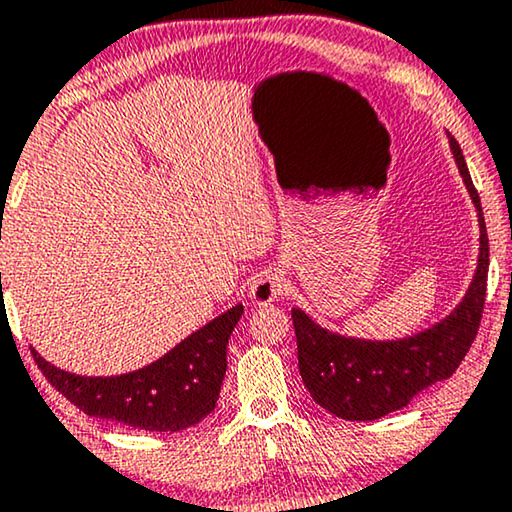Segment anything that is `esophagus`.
Wrapping results in <instances>:
<instances>
[{
	"label": "esophagus",
	"instance_id": "obj_1",
	"mask_svg": "<svg viewBox=\"0 0 512 512\" xmlns=\"http://www.w3.org/2000/svg\"><path fill=\"white\" fill-rule=\"evenodd\" d=\"M285 287H287V283H285L283 273H280L278 269H269V271L259 273V276L253 280V285H250V290H248V297L255 306H271V301L283 297Z\"/></svg>",
	"mask_w": 512,
	"mask_h": 512
}]
</instances>
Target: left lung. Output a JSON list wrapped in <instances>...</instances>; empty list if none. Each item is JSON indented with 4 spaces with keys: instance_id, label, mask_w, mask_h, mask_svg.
I'll return each mask as SVG.
<instances>
[{
    "instance_id": "left-lung-1",
    "label": "left lung",
    "mask_w": 512,
    "mask_h": 512,
    "mask_svg": "<svg viewBox=\"0 0 512 512\" xmlns=\"http://www.w3.org/2000/svg\"><path fill=\"white\" fill-rule=\"evenodd\" d=\"M448 141L480 227L478 266L462 301L436 325L394 341L343 336L320 327L301 308H292L301 380L315 403L341 420L369 422L406 408L424 387L457 371L478 334L487 292L489 241L462 148L452 134Z\"/></svg>"
}]
</instances>
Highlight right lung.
<instances>
[{
  "label": "right lung",
  "mask_w": 512,
  "mask_h": 512,
  "mask_svg": "<svg viewBox=\"0 0 512 512\" xmlns=\"http://www.w3.org/2000/svg\"><path fill=\"white\" fill-rule=\"evenodd\" d=\"M241 315L243 306H232L167 355L120 376H76L34 348L32 355L48 383L90 417L143 431H183L215 410L227 371V343Z\"/></svg>",
  "instance_id": "1"
}]
</instances>
